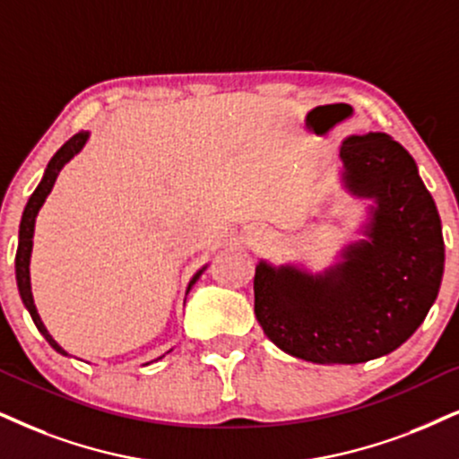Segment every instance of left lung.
Masks as SVG:
<instances>
[{"label":"left lung","instance_id":"1","mask_svg":"<svg viewBox=\"0 0 459 459\" xmlns=\"http://www.w3.org/2000/svg\"><path fill=\"white\" fill-rule=\"evenodd\" d=\"M343 186L373 199L364 237L324 273L260 260L254 311L290 356L359 364L404 343L438 297L445 243L434 199L407 150L385 133L350 135L341 146Z\"/></svg>","mask_w":459,"mask_h":459}]
</instances>
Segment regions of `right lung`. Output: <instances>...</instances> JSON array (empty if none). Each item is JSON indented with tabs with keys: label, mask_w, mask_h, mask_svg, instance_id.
Returning a JSON list of instances; mask_svg holds the SVG:
<instances>
[{
	"label": "right lung",
	"mask_w": 459,
	"mask_h": 459,
	"mask_svg": "<svg viewBox=\"0 0 459 459\" xmlns=\"http://www.w3.org/2000/svg\"><path fill=\"white\" fill-rule=\"evenodd\" d=\"M89 142V131H80L75 133V135L72 139H67L63 146L56 150V154L52 156L48 167H46L44 171V178L42 182L38 184V188L33 190V195L29 196L27 205H25V212H22V218H21V226H19V249H16V283H19V292H21V299H22V305L27 307L29 316H31L33 324H36L39 333H42V336L46 341H48L50 347L55 351H59L61 356H69V353L63 350V347L56 343L55 339H52L48 330H46L42 317H39V313L36 309V303H33V294H31V275H29V263H31V249H33V230H36V218H38V212L39 207L44 205L46 196L50 195L52 186H55L56 178H59V171L63 169V167L67 165L69 160L74 159L75 154L80 152V150L84 148V143ZM207 269V264L203 266L201 271L195 273V277L190 280L188 283V290L186 294L190 292V288L195 286L196 280L201 277V273Z\"/></svg>",
	"instance_id": "1"
}]
</instances>
